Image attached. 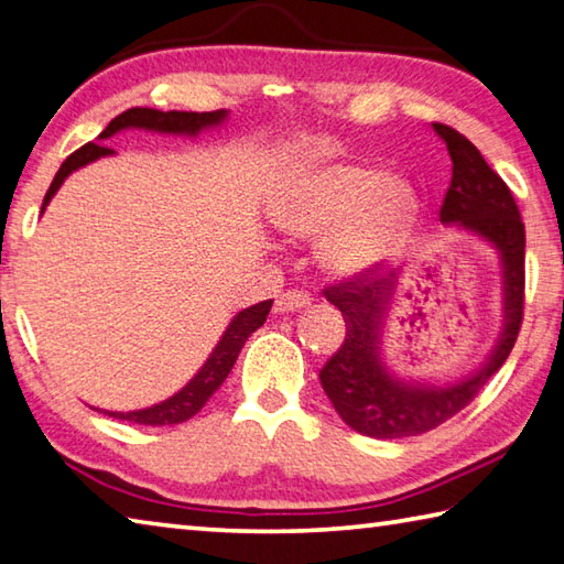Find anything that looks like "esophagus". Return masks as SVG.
Returning <instances> with one entry per match:
<instances>
[{
  "mask_svg": "<svg viewBox=\"0 0 564 564\" xmlns=\"http://www.w3.org/2000/svg\"><path fill=\"white\" fill-rule=\"evenodd\" d=\"M310 302H312V294H310V292H304V290H288V292H282L280 297H276L274 310H276V312H294V310L307 307Z\"/></svg>",
  "mask_w": 564,
  "mask_h": 564,
  "instance_id": "obj_1",
  "label": "esophagus"
}]
</instances>
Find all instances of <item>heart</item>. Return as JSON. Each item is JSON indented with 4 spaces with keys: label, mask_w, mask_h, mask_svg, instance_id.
<instances>
[{
    "label": "heart",
    "mask_w": 564,
    "mask_h": 564,
    "mask_svg": "<svg viewBox=\"0 0 564 564\" xmlns=\"http://www.w3.org/2000/svg\"><path fill=\"white\" fill-rule=\"evenodd\" d=\"M411 193L383 171L364 165H304L290 175L274 203L284 232L314 237L332 232L324 257L339 272H364L401 242L413 220Z\"/></svg>",
    "instance_id": "obj_1"
}]
</instances>
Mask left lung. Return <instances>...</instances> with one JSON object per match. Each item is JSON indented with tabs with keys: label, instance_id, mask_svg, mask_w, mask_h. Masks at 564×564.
<instances>
[{
	"label": "left lung",
	"instance_id": "obj_1",
	"mask_svg": "<svg viewBox=\"0 0 564 564\" xmlns=\"http://www.w3.org/2000/svg\"><path fill=\"white\" fill-rule=\"evenodd\" d=\"M446 141L453 161L451 185L441 205V223L458 225L498 247L506 292V329L486 367L456 387H423L393 379L381 367L379 339L393 294L397 272L379 274V267L357 272L324 288V297L341 312L347 337L319 371L341 421L369 438H406L433 431L456 416L478 397L492 373L516 347L525 310V225L506 181L466 135L446 123H433Z\"/></svg>",
	"mask_w": 564,
	"mask_h": 564
}]
</instances>
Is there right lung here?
<instances>
[{
  "label": "right lung",
  "instance_id": "1",
  "mask_svg": "<svg viewBox=\"0 0 564 564\" xmlns=\"http://www.w3.org/2000/svg\"><path fill=\"white\" fill-rule=\"evenodd\" d=\"M227 111H205V113H195V111H155V108H128L121 116H116L111 123H108L101 131V141L104 138H111L116 131H123V128H148V131H161V133H187L195 135L197 131H203L207 126H217L225 121ZM111 148H106L101 143H86L66 158L58 167V173L54 175L52 185L44 195V207L52 200L54 193L58 191V185L66 181L68 173H74L76 167H82L86 163L96 161L101 155H111ZM272 300H264L260 304H254L250 310H242L237 317L230 322V327L225 329L223 339L217 341L215 351L207 357L203 364V369L195 373V377L185 383V387L163 403H155L151 409L143 411H128V413H118V411H104L111 419L118 421H131L138 423V426H173V423H183L187 419H193L197 411H200L207 399L220 389V383L227 379L232 364L237 361V354L245 347L247 337L254 329H260L267 314H270Z\"/></svg>",
  "mask_w": 564,
  "mask_h": 564
}]
</instances>
